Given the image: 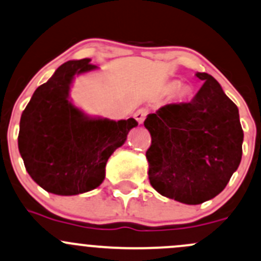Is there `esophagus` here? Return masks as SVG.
<instances>
[{"mask_svg": "<svg viewBox=\"0 0 261 261\" xmlns=\"http://www.w3.org/2000/svg\"><path fill=\"white\" fill-rule=\"evenodd\" d=\"M149 114V110L142 108V109H139L138 111L135 112V115H134V117H135L136 120H138L139 123H142L144 122L145 117H146V115Z\"/></svg>", "mask_w": 261, "mask_h": 261, "instance_id": "34e87169", "label": "esophagus"}]
</instances>
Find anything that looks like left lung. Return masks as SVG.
Masks as SVG:
<instances>
[{
	"instance_id": "8db88e82",
	"label": "left lung",
	"mask_w": 261,
	"mask_h": 261,
	"mask_svg": "<svg viewBox=\"0 0 261 261\" xmlns=\"http://www.w3.org/2000/svg\"><path fill=\"white\" fill-rule=\"evenodd\" d=\"M204 85L189 102L169 103L147 115L149 180L158 193L197 205L224 190L243 155L238 106L220 84L197 72Z\"/></svg>"
}]
</instances>
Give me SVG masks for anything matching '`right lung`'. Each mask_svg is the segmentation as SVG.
I'll use <instances>...</instances> for the list:
<instances>
[{"label":"right lung","instance_id":"1","mask_svg":"<svg viewBox=\"0 0 261 261\" xmlns=\"http://www.w3.org/2000/svg\"><path fill=\"white\" fill-rule=\"evenodd\" d=\"M67 61L32 95L21 115L18 150L30 176L56 195H77L100 186L109 158L126 141L135 119H92L68 100L75 75L97 66Z\"/></svg>","mask_w":261,"mask_h":261}]
</instances>
